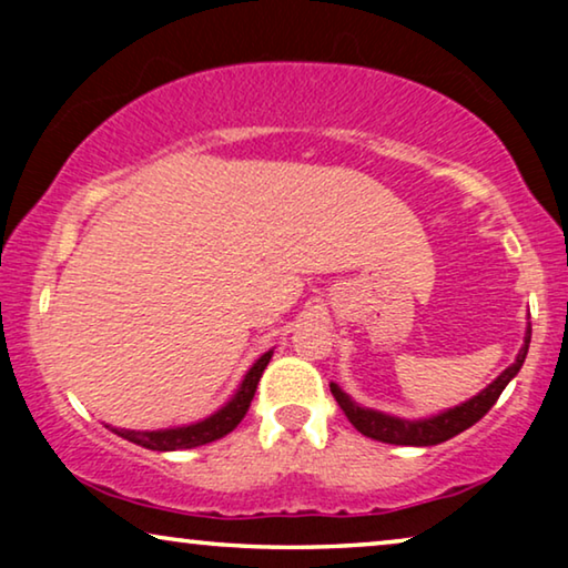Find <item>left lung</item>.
Returning a JSON list of instances; mask_svg holds the SVG:
<instances>
[{"instance_id":"8db88e82","label":"left lung","mask_w":568,"mask_h":568,"mask_svg":"<svg viewBox=\"0 0 568 568\" xmlns=\"http://www.w3.org/2000/svg\"><path fill=\"white\" fill-rule=\"evenodd\" d=\"M530 336L532 331L527 328V336H525V346L523 352H519L517 362L511 364L501 372L499 377L494 379L491 385L486 387L484 393H478L476 398L463 403V406H457L453 410H447V414H439L434 418H426V422H403V418H393V416H385V414H377V410H369V408H362L356 406V403L348 398V395L341 390L338 385L331 383V393L336 403L344 410L348 422L354 424L356 432H362L364 437L369 439H377V442H385V445H410V447H432V445H439V442H447L453 439L455 434H460L465 429H470L473 424L480 422L496 400H499V395L504 393V387L509 385V379L517 375L519 367H523L525 356H527V348H530Z\"/></svg>"}]
</instances>
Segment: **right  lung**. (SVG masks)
<instances>
[{
    "mask_svg": "<svg viewBox=\"0 0 568 568\" xmlns=\"http://www.w3.org/2000/svg\"><path fill=\"white\" fill-rule=\"evenodd\" d=\"M271 354L274 352H266L258 362L253 364L251 372H247L243 379V385H240L235 398H232L222 410H216L214 416L204 418V422L181 426V429H168V432H131V429H113V432L123 439L134 442V445L158 449V453H168V449H191V447L206 445V442L220 439L224 434L235 429V426L245 418L255 395V387H258V379L263 375V369H266Z\"/></svg>",
    "mask_w": 568,
    "mask_h": 568,
    "instance_id": "right-lung-1",
    "label": "right lung"
}]
</instances>
